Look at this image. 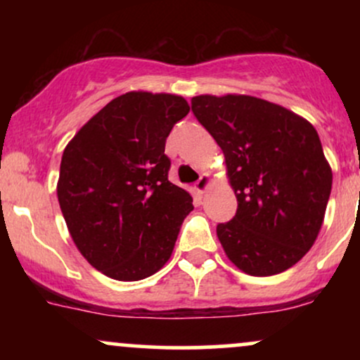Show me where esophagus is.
Instances as JSON below:
<instances>
[{"mask_svg": "<svg viewBox=\"0 0 360 360\" xmlns=\"http://www.w3.org/2000/svg\"><path fill=\"white\" fill-rule=\"evenodd\" d=\"M210 184H212V177H210L208 174H205V172H203V174L200 176V179H198L196 183H194V189H196V191L200 193V194H203L206 189H208Z\"/></svg>", "mask_w": 360, "mask_h": 360, "instance_id": "1", "label": "esophagus"}]
</instances>
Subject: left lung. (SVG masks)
<instances>
[{
	"label": "left lung",
	"mask_w": 360,
	"mask_h": 360,
	"mask_svg": "<svg viewBox=\"0 0 360 360\" xmlns=\"http://www.w3.org/2000/svg\"><path fill=\"white\" fill-rule=\"evenodd\" d=\"M191 110L221 147L237 194L235 217L217 226L225 254L260 278L292 267L315 243L332 191L315 127L245 94H201Z\"/></svg>",
	"instance_id": "left-lung-1"
}]
</instances>
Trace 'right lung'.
Here are the masks:
<instances>
[{
    "instance_id": "right-lung-1",
    "label": "right lung",
    "mask_w": 360,
    "mask_h": 360,
    "mask_svg": "<svg viewBox=\"0 0 360 360\" xmlns=\"http://www.w3.org/2000/svg\"><path fill=\"white\" fill-rule=\"evenodd\" d=\"M184 98L130 91L111 100L64 148L57 198L69 233L94 269L117 281L155 274L171 257L188 191L169 181L164 154Z\"/></svg>"
}]
</instances>
